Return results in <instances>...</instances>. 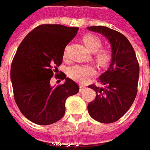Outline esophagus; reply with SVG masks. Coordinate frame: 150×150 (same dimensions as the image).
<instances>
[{"instance_id":"esophagus-1","label":"esophagus","mask_w":150,"mask_h":150,"mask_svg":"<svg viewBox=\"0 0 150 150\" xmlns=\"http://www.w3.org/2000/svg\"><path fill=\"white\" fill-rule=\"evenodd\" d=\"M85 88H86L85 86H82V85L80 86V92H81V91H83Z\"/></svg>"}]
</instances>
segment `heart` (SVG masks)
<instances>
[{"instance_id":"obj_1","label":"heart","mask_w":150,"mask_h":150,"mask_svg":"<svg viewBox=\"0 0 150 150\" xmlns=\"http://www.w3.org/2000/svg\"><path fill=\"white\" fill-rule=\"evenodd\" d=\"M83 42L86 47L91 51H96L100 48L102 41L99 37L94 34H86L83 37ZM99 50V49H98ZM67 48L64 52V56H67ZM96 59L101 65L108 64L112 57L111 50L108 48H102L96 52ZM96 73V68L91 64H75L70 67L68 71V74L70 78L77 82L84 83Z\"/></svg>"}]
</instances>
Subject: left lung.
Segmentation results:
<instances>
[{
  "mask_svg": "<svg viewBox=\"0 0 150 150\" xmlns=\"http://www.w3.org/2000/svg\"><path fill=\"white\" fill-rule=\"evenodd\" d=\"M87 29L104 35L112 48L110 66L99 77L101 86H88L97 94L87 106L89 114L100 122L112 123L128 111L136 99L139 63L132 44L123 34L104 26H92Z\"/></svg>",
  "mask_w": 150,
  "mask_h": 150,
  "instance_id": "8db88e82",
  "label": "left lung"
}]
</instances>
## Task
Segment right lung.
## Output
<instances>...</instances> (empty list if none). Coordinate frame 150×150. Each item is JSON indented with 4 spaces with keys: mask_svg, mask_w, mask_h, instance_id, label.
Returning <instances> with one entry per match:
<instances>
[{
    "mask_svg": "<svg viewBox=\"0 0 150 150\" xmlns=\"http://www.w3.org/2000/svg\"><path fill=\"white\" fill-rule=\"evenodd\" d=\"M78 28L60 24H42L26 36L14 55L10 78L14 100L22 114L38 125H50L61 119L68 97L79 91L77 83L63 73L65 81L50 86L57 67L62 64L66 45Z\"/></svg>",
    "mask_w": 150,
    "mask_h": 150,
    "instance_id": "add662e5",
    "label": "right lung"
}]
</instances>
